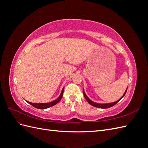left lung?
Returning a JSON list of instances; mask_svg holds the SVG:
<instances>
[{
	"label": "left lung",
	"instance_id": "8db88e82",
	"mask_svg": "<svg viewBox=\"0 0 148 148\" xmlns=\"http://www.w3.org/2000/svg\"><path fill=\"white\" fill-rule=\"evenodd\" d=\"M127 89H128V87H127L126 90H125V91L124 94L123 95V96L121 97L120 99H119L118 101H115V102H110V103H105V104H101V103H97V102H95L91 101L86 96V93H85V92L84 91V89H83V95H84V96L85 97V99H86V100L88 101V102L89 103V104H90L91 106H92L94 107H98V108H101V109H107V108H109V107H111L112 106H114V105H115L116 104H117V102H119L121 99H122V98L123 97V96H125V93L127 92Z\"/></svg>",
	"mask_w": 148,
	"mask_h": 148
}]
</instances>
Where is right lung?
<instances>
[{
    "mask_svg": "<svg viewBox=\"0 0 148 148\" xmlns=\"http://www.w3.org/2000/svg\"><path fill=\"white\" fill-rule=\"evenodd\" d=\"M64 87L63 88V89H62V92L60 93V95L59 96V97L57 98L56 100L53 101L52 102H47V103H32V102H28L27 101H26L27 102L28 104H31V106H33V107H36V108H37V109H47V108H49V107H51L53 106H55L61 100L62 96H63V94H64Z\"/></svg>",
    "mask_w": 148,
    "mask_h": 148,
    "instance_id": "1",
    "label": "right lung"
}]
</instances>
